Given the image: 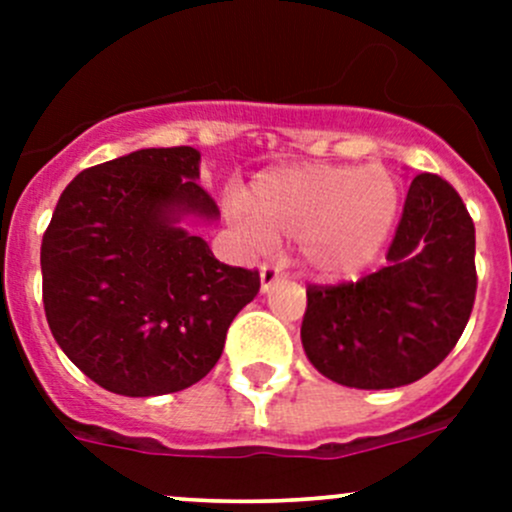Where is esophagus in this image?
<instances>
[{
    "instance_id": "34e87169",
    "label": "esophagus",
    "mask_w": 512,
    "mask_h": 512,
    "mask_svg": "<svg viewBox=\"0 0 512 512\" xmlns=\"http://www.w3.org/2000/svg\"><path fill=\"white\" fill-rule=\"evenodd\" d=\"M282 277V270L277 265H270V262H265V265L260 267V289L262 292H270V287L275 285L277 280Z\"/></svg>"
}]
</instances>
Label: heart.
<instances>
[{
    "instance_id": "1",
    "label": "heart",
    "mask_w": 512,
    "mask_h": 512,
    "mask_svg": "<svg viewBox=\"0 0 512 512\" xmlns=\"http://www.w3.org/2000/svg\"><path fill=\"white\" fill-rule=\"evenodd\" d=\"M399 210V180L384 165L314 163L257 175L232 218L260 247L299 240L304 265L332 280L364 270L379 255Z\"/></svg>"
}]
</instances>
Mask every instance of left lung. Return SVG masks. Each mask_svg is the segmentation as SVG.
Returning a JSON list of instances; mask_svg holds the SVG:
<instances>
[{"label":"left lung","mask_w":512,"mask_h":512,"mask_svg":"<svg viewBox=\"0 0 512 512\" xmlns=\"http://www.w3.org/2000/svg\"><path fill=\"white\" fill-rule=\"evenodd\" d=\"M476 227L446 180H411L386 265L356 282L309 285L302 347L352 389H396L436 369L476 302Z\"/></svg>","instance_id":"1"}]
</instances>
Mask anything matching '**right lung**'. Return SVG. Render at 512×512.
Listing matches in <instances>:
<instances>
[{
	"label": "right lung",
	"mask_w": 512,
	"mask_h": 512,
	"mask_svg": "<svg viewBox=\"0 0 512 512\" xmlns=\"http://www.w3.org/2000/svg\"><path fill=\"white\" fill-rule=\"evenodd\" d=\"M190 146L143 148L76 175L41 240V292L56 344L106 391L160 396L203 379L260 292L257 270L215 260L180 227L215 220Z\"/></svg>",
	"instance_id": "1"
}]
</instances>
